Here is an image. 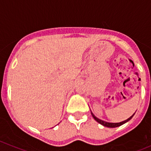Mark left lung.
Here are the masks:
<instances>
[{
	"label": "left lung",
	"mask_w": 151,
	"mask_h": 151,
	"mask_svg": "<svg viewBox=\"0 0 151 151\" xmlns=\"http://www.w3.org/2000/svg\"><path fill=\"white\" fill-rule=\"evenodd\" d=\"M91 115H92L93 118L94 119H95L96 121H97V122L99 123L100 124L103 125L104 126H106V127H109V128H115V127H118V126H121V125L124 124V123H126V122H128L129 121H130V120L132 118V117L134 116V114L133 115H132V116H131L129 118H128L127 120H126V121H122V122H120V123H108V122H106V121H101V120L99 119V118H96V117L95 115H94L92 113V112H91Z\"/></svg>",
	"instance_id": "left-lung-1"
}]
</instances>
